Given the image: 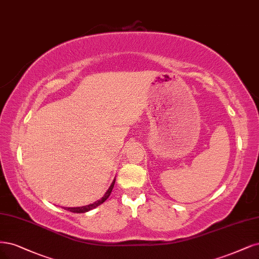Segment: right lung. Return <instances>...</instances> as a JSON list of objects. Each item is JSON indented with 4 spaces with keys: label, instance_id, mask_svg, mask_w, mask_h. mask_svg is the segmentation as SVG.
<instances>
[{
    "label": "right lung",
    "instance_id": "right-lung-1",
    "mask_svg": "<svg viewBox=\"0 0 259 259\" xmlns=\"http://www.w3.org/2000/svg\"><path fill=\"white\" fill-rule=\"evenodd\" d=\"M114 182H115V179L113 180V182L111 183V185H110V187H109V190L106 192V194L104 195V197L102 198V199H100V200H97V201H95L94 203H91V204H88V206H84V207H77V208H64L65 210H67V211H70V212H74V213H84V212H88V211H90V210H92V209H94V208H96L97 206H100V204H102L107 198L109 197L110 196V194H111V192H112V189H113V185H114Z\"/></svg>",
    "mask_w": 259,
    "mask_h": 259
}]
</instances>
